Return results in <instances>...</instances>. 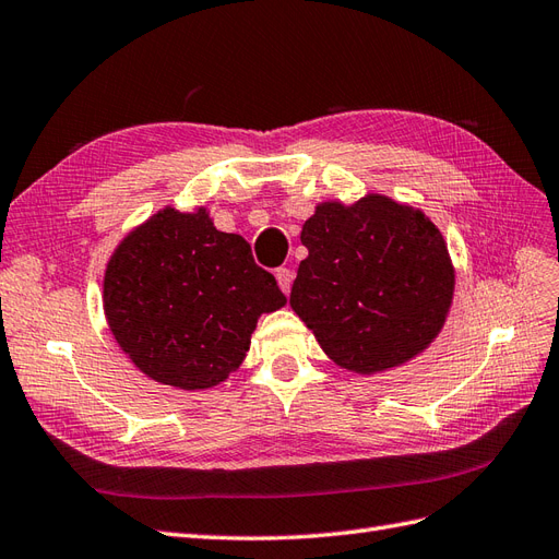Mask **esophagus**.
<instances>
[{"label": "esophagus", "mask_w": 559, "mask_h": 559, "mask_svg": "<svg viewBox=\"0 0 559 559\" xmlns=\"http://www.w3.org/2000/svg\"><path fill=\"white\" fill-rule=\"evenodd\" d=\"M276 281H278V288L288 295L290 293V285H293V271L290 269H276Z\"/></svg>", "instance_id": "34e87169"}]
</instances>
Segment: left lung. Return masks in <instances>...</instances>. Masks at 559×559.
<instances>
[{
  "label": "left lung",
  "mask_w": 559,
  "mask_h": 559,
  "mask_svg": "<svg viewBox=\"0 0 559 559\" xmlns=\"http://www.w3.org/2000/svg\"><path fill=\"white\" fill-rule=\"evenodd\" d=\"M290 307L340 368L374 374L419 356L438 337L454 295L440 229L421 211L368 194L325 201L301 227Z\"/></svg>",
  "instance_id": "1"
}]
</instances>
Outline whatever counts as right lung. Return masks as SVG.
<instances>
[{
	"mask_svg": "<svg viewBox=\"0 0 559 559\" xmlns=\"http://www.w3.org/2000/svg\"><path fill=\"white\" fill-rule=\"evenodd\" d=\"M276 278L243 236L217 231L205 209H166L111 252L103 307L117 344L158 384L201 391L243 362L258 318L285 307Z\"/></svg>",
	"mask_w": 559,
	"mask_h": 559,
	"instance_id": "add662e5",
	"label": "right lung"
}]
</instances>
